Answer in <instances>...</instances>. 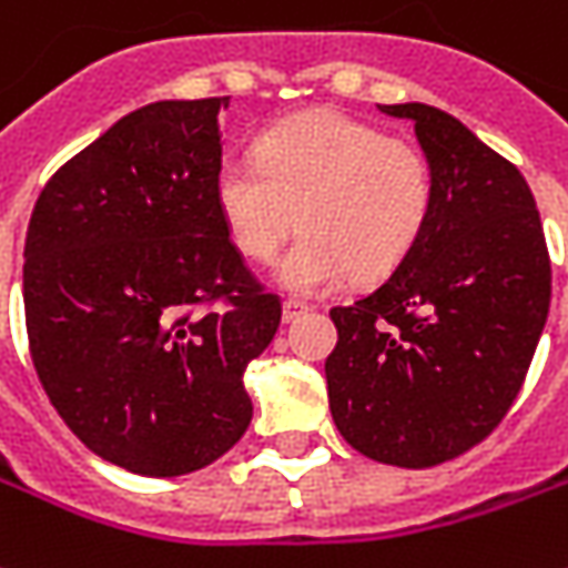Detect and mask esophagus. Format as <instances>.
I'll return each mask as SVG.
<instances>
[{"instance_id":"1","label":"esophagus","mask_w":568,"mask_h":568,"mask_svg":"<svg viewBox=\"0 0 568 568\" xmlns=\"http://www.w3.org/2000/svg\"><path fill=\"white\" fill-rule=\"evenodd\" d=\"M311 311V304L301 298H285L283 301V320L285 323H292V320H301V316Z\"/></svg>"}]
</instances>
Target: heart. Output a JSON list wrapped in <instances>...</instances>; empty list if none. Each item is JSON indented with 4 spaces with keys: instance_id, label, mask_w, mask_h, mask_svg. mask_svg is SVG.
Listing matches in <instances>:
<instances>
[{
    "instance_id": "b5f03b06",
    "label": "heart",
    "mask_w": 568,
    "mask_h": 568,
    "mask_svg": "<svg viewBox=\"0 0 568 568\" xmlns=\"http://www.w3.org/2000/svg\"><path fill=\"white\" fill-rule=\"evenodd\" d=\"M223 230L248 261H280V283L316 295L354 276L382 280L429 230L438 183L429 154L407 139L338 111L273 126L257 154H226L214 173Z\"/></svg>"
}]
</instances>
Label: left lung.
Here are the masks:
<instances>
[{
  "label": "left lung",
  "mask_w": 568,
  "mask_h": 568,
  "mask_svg": "<svg viewBox=\"0 0 568 568\" xmlns=\"http://www.w3.org/2000/svg\"><path fill=\"white\" fill-rule=\"evenodd\" d=\"M379 108L414 121L438 202L414 254L329 311L326 382L354 450L426 469L485 442L510 410L547 323L550 254L516 164L438 108Z\"/></svg>",
  "instance_id": "obj_1"
}]
</instances>
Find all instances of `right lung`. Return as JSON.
I'll return each instance as SVG.
<instances>
[{
	"mask_svg": "<svg viewBox=\"0 0 568 568\" xmlns=\"http://www.w3.org/2000/svg\"><path fill=\"white\" fill-rule=\"evenodd\" d=\"M226 99L154 102L64 161L24 242L30 357L68 429L142 476H186L252 423L245 366L283 301L214 199Z\"/></svg>",
	"mask_w": 568,
	"mask_h": 568,
	"instance_id": "right-lung-1",
	"label": "right lung"
}]
</instances>
